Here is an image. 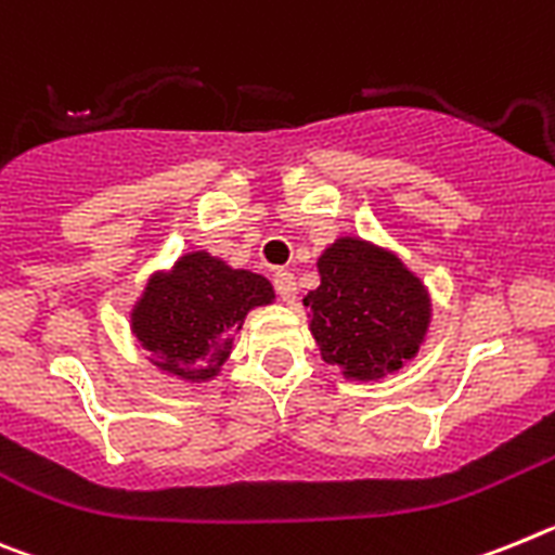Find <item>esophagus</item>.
Masks as SVG:
<instances>
[{"instance_id": "1", "label": "esophagus", "mask_w": 555, "mask_h": 555, "mask_svg": "<svg viewBox=\"0 0 555 555\" xmlns=\"http://www.w3.org/2000/svg\"><path fill=\"white\" fill-rule=\"evenodd\" d=\"M273 287H276V293L282 301H287V305H293V301H296L298 287H296V276H293V273H287V271L273 273Z\"/></svg>"}]
</instances>
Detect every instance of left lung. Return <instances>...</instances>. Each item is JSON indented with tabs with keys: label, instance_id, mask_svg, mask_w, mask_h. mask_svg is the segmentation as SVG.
Masks as SVG:
<instances>
[{
	"label": "left lung",
	"instance_id": "8db88e82",
	"mask_svg": "<svg viewBox=\"0 0 555 555\" xmlns=\"http://www.w3.org/2000/svg\"><path fill=\"white\" fill-rule=\"evenodd\" d=\"M321 284L307 293L321 358L346 379H383L416 358L430 326V296L391 250L337 237L318 257Z\"/></svg>",
	"mask_w": 555,
	"mask_h": 555
}]
</instances>
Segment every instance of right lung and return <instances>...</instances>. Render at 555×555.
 Segmentation results:
<instances>
[{
  "instance_id": "add662e5",
  "label": "right lung",
  "mask_w": 555,
  "mask_h": 555,
  "mask_svg": "<svg viewBox=\"0 0 555 555\" xmlns=\"http://www.w3.org/2000/svg\"><path fill=\"white\" fill-rule=\"evenodd\" d=\"M273 301L271 282L192 250L147 279L131 312V332L151 363L186 383H206L229 360L234 335L254 307Z\"/></svg>"
}]
</instances>
